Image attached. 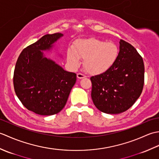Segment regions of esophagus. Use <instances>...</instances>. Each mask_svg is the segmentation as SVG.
<instances>
[{
	"mask_svg": "<svg viewBox=\"0 0 159 159\" xmlns=\"http://www.w3.org/2000/svg\"><path fill=\"white\" fill-rule=\"evenodd\" d=\"M85 77H86V76L84 75V74H80V73L77 74V78H78V79H83V78H85Z\"/></svg>",
	"mask_w": 159,
	"mask_h": 159,
	"instance_id": "34e87169",
	"label": "esophagus"
}]
</instances>
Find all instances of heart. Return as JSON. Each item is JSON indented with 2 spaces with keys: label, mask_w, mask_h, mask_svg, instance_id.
Masks as SVG:
<instances>
[{
  "label": "heart",
  "mask_w": 159,
  "mask_h": 159,
  "mask_svg": "<svg viewBox=\"0 0 159 159\" xmlns=\"http://www.w3.org/2000/svg\"><path fill=\"white\" fill-rule=\"evenodd\" d=\"M119 48L113 42H105L95 38L80 39L68 50L67 60L70 66L79 65L80 59H84L83 66L92 74L105 72L112 67L119 56Z\"/></svg>",
  "instance_id": "obj_1"
}]
</instances>
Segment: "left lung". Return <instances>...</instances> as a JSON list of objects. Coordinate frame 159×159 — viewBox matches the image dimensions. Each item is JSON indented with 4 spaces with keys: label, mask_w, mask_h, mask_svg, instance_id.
Segmentation results:
<instances>
[{
    "label": "left lung",
    "mask_w": 159,
    "mask_h": 159,
    "mask_svg": "<svg viewBox=\"0 0 159 159\" xmlns=\"http://www.w3.org/2000/svg\"><path fill=\"white\" fill-rule=\"evenodd\" d=\"M92 98L98 109L108 114L123 113L133 105L142 92L144 64L129 43L120 39L119 56L109 70L90 78Z\"/></svg>",
    "instance_id": "left-lung-1"
}]
</instances>
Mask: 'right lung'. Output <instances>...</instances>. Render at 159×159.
I'll return each mask as SVG.
<instances>
[{
    "label": "right lung",
    "mask_w": 159,
    "mask_h": 159,
    "mask_svg": "<svg viewBox=\"0 0 159 159\" xmlns=\"http://www.w3.org/2000/svg\"><path fill=\"white\" fill-rule=\"evenodd\" d=\"M63 36L59 33L43 36L22 50L16 64V96L26 109L41 116L60 112L76 81L75 73L67 72L43 53L55 50L57 42Z\"/></svg>",
    "instance_id": "obj_1"
}]
</instances>
